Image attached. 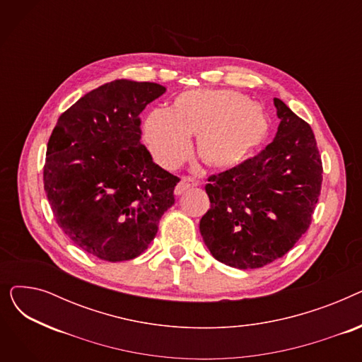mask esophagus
<instances>
[{
    "mask_svg": "<svg viewBox=\"0 0 362 362\" xmlns=\"http://www.w3.org/2000/svg\"><path fill=\"white\" fill-rule=\"evenodd\" d=\"M197 185H198V182H197L194 177L185 176V177H182L180 182L177 183V186H176V189H175V194H176V195H182V194H185V192L187 191V189L195 187Z\"/></svg>",
    "mask_w": 362,
    "mask_h": 362,
    "instance_id": "esophagus-1",
    "label": "esophagus"
}]
</instances>
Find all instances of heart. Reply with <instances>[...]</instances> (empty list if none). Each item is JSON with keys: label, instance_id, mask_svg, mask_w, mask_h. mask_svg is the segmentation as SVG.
I'll list each match as a JSON object with an SVG mask.
<instances>
[{"label": "heart", "instance_id": "obj_1", "mask_svg": "<svg viewBox=\"0 0 362 362\" xmlns=\"http://www.w3.org/2000/svg\"><path fill=\"white\" fill-rule=\"evenodd\" d=\"M269 132L265 111L230 89L185 92L168 111L152 110L144 123L152 157L168 170L187 157L191 135H197V156L205 165L229 170L251 158Z\"/></svg>", "mask_w": 362, "mask_h": 362}]
</instances>
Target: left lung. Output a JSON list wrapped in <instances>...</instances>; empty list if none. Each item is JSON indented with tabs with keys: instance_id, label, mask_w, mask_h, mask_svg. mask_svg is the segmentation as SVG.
I'll return each instance as SVG.
<instances>
[{
	"instance_id": "left-lung-1",
	"label": "left lung",
	"mask_w": 362,
	"mask_h": 362,
	"mask_svg": "<svg viewBox=\"0 0 362 362\" xmlns=\"http://www.w3.org/2000/svg\"><path fill=\"white\" fill-rule=\"evenodd\" d=\"M280 124L258 156L208 177L211 208L199 221L213 257L230 267L259 269L288 254L308 230L322 183L311 126L274 98Z\"/></svg>"
}]
</instances>
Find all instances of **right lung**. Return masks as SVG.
<instances>
[{
	"mask_svg": "<svg viewBox=\"0 0 362 362\" xmlns=\"http://www.w3.org/2000/svg\"><path fill=\"white\" fill-rule=\"evenodd\" d=\"M164 92L158 83L112 81L66 110L49 136L44 189L55 221L100 259L141 255L175 204L180 179L141 144L139 114Z\"/></svg>",
	"mask_w": 362,
	"mask_h": 362,
	"instance_id": "add662e5",
	"label": "right lung"
}]
</instances>
